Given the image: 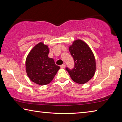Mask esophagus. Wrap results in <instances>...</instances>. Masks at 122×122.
Instances as JSON below:
<instances>
[{
    "label": "esophagus",
    "instance_id": "esophagus-1",
    "mask_svg": "<svg viewBox=\"0 0 122 122\" xmlns=\"http://www.w3.org/2000/svg\"><path fill=\"white\" fill-rule=\"evenodd\" d=\"M66 67V65H65V64H63V65H61L60 66V67L61 68H65Z\"/></svg>",
    "mask_w": 122,
    "mask_h": 122
}]
</instances>
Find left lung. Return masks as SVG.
I'll use <instances>...</instances> for the list:
<instances>
[{
	"instance_id": "8db88e82",
	"label": "left lung",
	"mask_w": 122,
	"mask_h": 122,
	"mask_svg": "<svg viewBox=\"0 0 122 122\" xmlns=\"http://www.w3.org/2000/svg\"><path fill=\"white\" fill-rule=\"evenodd\" d=\"M69 52L74 61L73 69L66 67L71 79L76 83L84 84L93 77L96 62L92 50L84 41L75 40L69 47Z\"/></svg>"
}]
</instances>
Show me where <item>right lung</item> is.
<instances>
[{
    "label": "right lung",
    "instance_id": "1",
    "mask_svg": "<svg viewBox=\"0 0 122 122\" xmlns=\"http://www.w3.org/2000/svg\"><path fill=\"white\" fill-rule=\"evenodd\" d=\"M49 48L42 42L35 46L26 60V71L32 82L44 86L52 81L60 68L54 60L48 57Z\"/></svg>",
    "mask_w": 122,
    "mask_h": 122
}]
</instances>
